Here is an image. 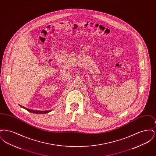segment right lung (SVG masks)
Wrapping results in <instances>:
<instances>
[{"label": "right lung", "mask_w": 156, "mask_h": 156, "mask_svg": "<svg viewBox=\"0 0 156 156\" xmlns=\"http://www.w3.org/2000/svg\"><path fill=\"white\" fill-rule=\"evenodd\" d=\"M24 108H25L27 111L30 112H33V113H47L51 111V110H49V111H33V110H31V109H27L26 108H24Z\"/></svg>", "instance_id": "right-lung-1"}]
</instances>
